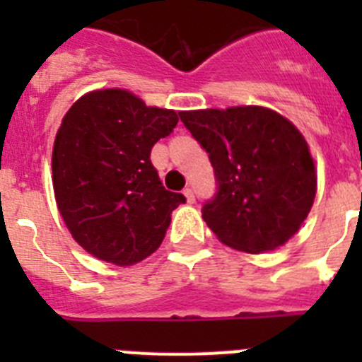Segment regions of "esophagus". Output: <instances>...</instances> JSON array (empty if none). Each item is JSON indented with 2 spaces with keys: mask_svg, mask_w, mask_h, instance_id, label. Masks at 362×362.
Instances as JSON below:
<instances>
[{
  "mask_svg": "<svg viewBox=\"0 0 362 362\" xmlns=\"http://www.w3.org/2000/svg\"><path fill=\"white\" fill-rule=\"evenodd\" d=\"M183 194L185 197H187L188 203H194V201H196V196H194V190H192V188H185Z\"/></svg>",
  "mask_w": 362,
  "mask_h": 362,
  "instance_id": "obj_1",
  "label": "esophagus"
}]
</instances>
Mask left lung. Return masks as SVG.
<instances>
[{"label":"left lung","mask_w":362,"mask_h":362,"mask_svg":"<svg viewBox=\"0 0 362 362\" xmlns=\"http://www.w3.org/2000/svg\"><path fill=\"white\" fill-rule=\"evenodd\" d=\"M212 161L219 183L203 219L223 245L248 254L276 250L299 232L317 192L305 136L259 105L179 112Z\"/></svg>","instance_id":"8db88e82"}]
</instances>
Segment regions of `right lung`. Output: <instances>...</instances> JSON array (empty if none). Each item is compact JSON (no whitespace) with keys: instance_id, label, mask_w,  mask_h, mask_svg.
Segmentation results:
<instances>
[{"instance_id":"add662e5","label":"right lung","mask_w":362,"mask_h":362,"mask_svg":"<svg viewBox=\"0 0 362 362\" xmlns=\"http://www.w3.org/2000/svg\"><path fill=\"white\" fill-rule=\"evenodd\" d=\"M177 112L148 107L124 88L83 94L52 148L57 210L74 241L99 261L130 267L158 250L183 194L166 190L150 150L177 124Z\"/></svg>"}]
</instances>
